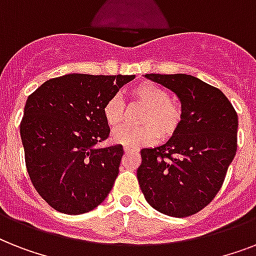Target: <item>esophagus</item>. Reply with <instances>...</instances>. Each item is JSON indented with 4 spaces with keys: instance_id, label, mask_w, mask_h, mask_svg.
<instances>
[{
    "instance_id": "esophagus-1",
    "label": "esophagus",
    "mask_w": 256,
    "mask_h": 256,
    "mask_svg": "<svg viewBox=\"0 0 256 256\" xmlns=\"http://www.w3.org/2000/svg\"><path fill=\"white\" fill-rule=\"evenodd\" d=\"M124 152L128 154V152H136V148H128V146H124Z\"/></svg>"
}]
</instances>
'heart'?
Instances as JSON below:
<instances>
[{
  "mask_svg": "<svg viewBox=\"0 0 256 256\" xmlns=\"http://www.w3.org/2000/svg\"><path fill=\"white\" fill-rule=\"evenodd\" d=\"M128 96L134 104L144 106L140 112V128H120L112 132L116 144L128 148H140L152 144L160 136L166 140L178 132L183 120V108L179 102L171 100L170 94L162 86L144 81L128 90ZM104 122L110 128H116L124 118V104L118 96H110L102 108Z\"/></svg>",
  "mask_w": 256,
  "mask_h": 256,
  "instance_id": "1",
  "label": "heart"
}]
</instances>
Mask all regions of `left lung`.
Returning <instances> with one entry per match:
<instances>
[{
  "instance_id": "obj_1",
  "label": "left lung",
  "mask_w": 256,
  "mask_h": 256,
  "mask_svg": "<svg viewBox=\"0 0 256 256\" xmlns=\"http://www.w3.org/2000/svg\"><path fill=\"white\" fill-rule=\"evenodd\" d=\"M174 92L183 108L178 132L162 146L142 148L136 176L162 214L184 218L218 194L236 152L238 114L219 88L187 74H146Z\"/></svg>"
}]
</instances>
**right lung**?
I'll return each instance as SVG.
<instances>
[{
    "mask_svg": "<svg viewBox=\"0 0 256 256\" xmlns=\"http://www.w3.org/2000/svg\"><path fill=\"white\" fill-rule=\"evenodd\" d=\"M134 78L66 74L28 96L20 128L26 168L34 188L54 210L84 214L112 188L124 148H96L110 134L102 108Z\"/></svg>",
    "mask_w": 256,
    "mask_h": 256,
    "instance_id": "obj_1",
    "label": "right lung"
}]
</instances>
